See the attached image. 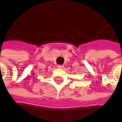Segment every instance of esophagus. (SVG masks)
I'll return each mask as SVG.
<instances>
[{"instance_id": "esophagus-1", "label": "esophagus", "mask_w": 122, "mask_h": 122, "mask_svg": "<svg viewBox=\"0 0 122 122\" xmlns=\"http://www.w3.org/2000/svg\"><path fill=\"white\" fill-rule=\"evenodd\" d=\"M58 68H64V66L59 64V65H58Z\"/></svg>"}]
</instances>
